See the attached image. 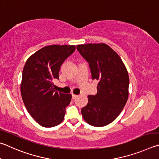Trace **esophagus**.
I'll return each instance as SVG.
<instances>
[{
    "label": "esophagus",
    "instance_id": "34e87169",
    "mask_svg": "<svg viewBox=\"0 0 159 159\" xmlns=\"http://www.w3.org/2000/svg\"><path fill=\"white\" fill-rule=\"evenodd\" d=\"M77 95H75V94H72V100H75L77 98Z\"/></svg>",
    "mask_w": 159,
    "mask_h": 159
}]
</instances>
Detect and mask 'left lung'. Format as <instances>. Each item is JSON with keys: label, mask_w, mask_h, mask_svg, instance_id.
Instances as JSON below:
<instances>
[{"label": "left lung", "mask_w": 159, "mask_h": 159, "mask_svg": "<svg viewBox=\"0 0 159 159\" xmlns=\"http://www.w3.org/2000/svg\"><path fill=\"white\" fill-rule=\"evenodd\" d=\"M77 51L87 61L92 80H98L96 95L88 96V104L81 112L91 126L102 127L117 117L129 97V77L120 57L107 45H77Z\"/></svg>", "instance_id": "left-lung-1"}]
</instances>
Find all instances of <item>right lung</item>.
<instances>
[{
    "label": "right lung",
    "instance_id": "right-lung-1",
    "mask_svg": "<svg viewBox=\"0 0 159 159\" xmlns=\"http://www.w3.org/2000/svg\"><path fill=\"white\" fill-rule=\"evenodd\" d=\"M75 45H50L26 61L22 72L21 94L30 115L40 126L50 128L63 121L72 96L57 92L53 81L59 80L61 65L75 50Z\"/></svg>",
    "mask_w": 159,
    "mask_h": 159
}]
</instances>
